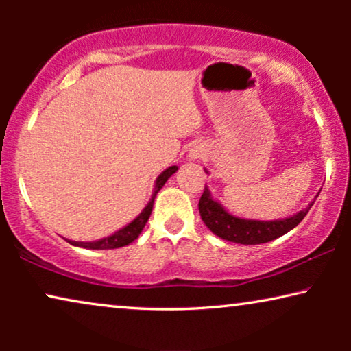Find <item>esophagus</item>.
Instances as JSON below:
<instances>
[{
  "mask_svg": "<svg viewBox=\"0 0 351 351\" xmlns=\"http://www.w3.org/2000/svg\"><path fill=\"white\" fill-rule=\"evenodd\" d=\"M201 155H203V153H201L199 148H193V150H191V153H190V156L193 158V160H196V158H199Z\"/></svg>",
  "mask_w": 351,
  "mask_h": 351,
  "instance_id": "34e87169",
  "label": "esophagus"
}]
</instances>
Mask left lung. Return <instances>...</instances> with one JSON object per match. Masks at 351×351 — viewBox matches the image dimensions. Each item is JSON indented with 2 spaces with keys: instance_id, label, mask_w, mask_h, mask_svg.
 <instances>
[{
  "instance_id": "obj_1",
  "label": "left lung",
  "mask_w": 351,
  "mask_h": 351,
  "mask_svg": "<svg viewBox=\"0 0 351 351\" xmlns=\"http://www.w3.org/2000/svg\"><path fill=\"white\" fill-rule=\"evenodd\" d=\"M313 203L315 201H311L308 208L300 210L299 214L292 215L289 219L273 220V222L246 220L228 214L217 201L210 198L209 190L204 186V191L198 203V209L206 227L214 234H217L219 238L239 244H262L273 241V239L282 237V234H286L292 228L297 227L304 220L305 215L308 214Z\"/></svg>"
}]
</instances>
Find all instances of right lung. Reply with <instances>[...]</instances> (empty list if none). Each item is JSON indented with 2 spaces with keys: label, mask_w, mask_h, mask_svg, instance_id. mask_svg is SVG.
Segmentation results:
<instances>
[{
  "label": "right lung",
  "mask_w": 351,
  "mask_h": 351,
  "mask_svg": "<svg viewBox=\"0 0 351 351\" xmlns=\"http://www.w3.org/2000/svg\"><path fill=\"white\" fill-rule=\"evenodd\" d=\"M176 171H177V166H171V167H167V169L162 172L160 177H158L156 186H155V193H153L150 203L147 204V208L143 209L142 213L138 214V217L134 219L132 222L128 225V227L121 228L119 232L112 234V237L99 239V241H94V243H78V241H69V243L73 244V246L88 247V249H117V247L128 246L129 243H132L134 239L138 238V234H141L143 227H145L148 217H150L152 209H153V201H155L156 193L162 189V185L166 184V180L169 179V177L174 174Z\"/></svg>",
  "instance_id": "add662e5"
}]
</instances>
